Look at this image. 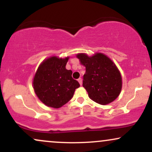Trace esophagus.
<instances>
[{"label":"esophagus","instance_id":"esophagus-1","mask_svg":"<svg viewBox=\"0 0 152 152\" xmlns=\"http://www.w3.org/2000/svg\"><path fill=\"white\" fill-rule=\"evenodd\" d=\"M78 81L79 82V83H80V85H82V79H81V78H79L78 79Z\"/></svg>","mask_w":152,"mask_h":152}]
</instances>
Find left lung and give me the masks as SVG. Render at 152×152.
Masks as SVG:
<instances>
[{"instance_id":"8db88e82","label":"left lung","mask_w":152,"mask_h":152,"mask_svg":"<svg viewBox=\"0 0 152 152\" xmlns=\"http://www.w3.org/2000/svg\"><path fill=\"white\" fill-rule=\"evenodd\" d=\"M77 57L86 67L83 86L90 99L106 105L117 98L121 90V76L111 59L103 53H96L91 57L79 53Z\"/></svg>"}]
</instances>
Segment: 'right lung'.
Returning a JSON list of instances; mask_svg holds the SVG:
<instances>
[{
  "mask_svg": "<svg viewBox=\"0 0 152 152\" xmlns=\"http://www.w3.org/2000/svg\"><path fill=\"white\" fill-rule=\"evenodd\" d=\"M69 58L53 56L38 67L34 78V88L38 99L50 107H61L72 99L79 83L71 76L72 71L66 69Z\"/></svg>",
  "mask_w": 152,
  "mask_h": 152,
  "instance_id": "1",
  "label": "right lung"
}]
</instances>
